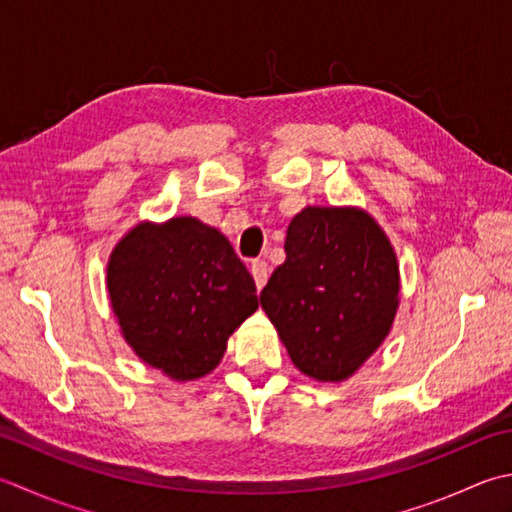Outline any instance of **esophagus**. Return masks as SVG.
Segmentation results:
<instances>
[{
  "label": "esophagus",
  "mask_w": 512,
  "mask_h": 512,
  "mask_svg": "<svg viewBox=\"0 0 512 512\" xmlns=\"http://www.w3.org/2000/svg\"><path fill=\"white\" fill-rule=\"evenodd\" d=\"M250 275H253L257 288L262 290L266 286V279H268V264L262 262V259H257V262L250 264Z\"/></svg>",
  "instance_id": "1"
}]
</instances>
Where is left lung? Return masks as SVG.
<instances>
[{"mask_svg": "<svg viewBox=\"0 0 512 512\" xmlns=\"http://www.w3.org/2000/svg\"><path fill=\"white\" fill-rule=\"evenodd\" d=\"M284 250L262 308L304 375L346 382L393 328L402 288L395 248L364 208L306 206L290 219Z\"/></svg>", "mask_w": 512, "mask_h": 512, "instance_id": "obj_1", "label": "left lung"}]
</instances>
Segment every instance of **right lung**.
<instances>
[{
	"mask_svg": "<svg viewBox=\"0 0 512 512\" xmlns=\"http://www.w3.org/2000/svg\"><path fill=\"white\" fill-rule=\"evenodd\" d=\"M106 288L126 344L173 382L213 373L259 306L226 235L190 215L130 228L108 257Z\"/></svg>",
	"mask_w": 512,
	"mask_h": 512,
	"instance_id": "add662e5",
	"label": "right lung"
}]
</instances>
